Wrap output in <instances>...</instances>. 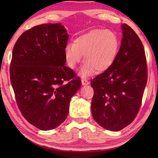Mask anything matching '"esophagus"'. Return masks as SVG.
Returning <instances> with one entry per match:
<instances>
[{"instance_id": "obj_1", "label": "esophagus", "mask_w": 158, "mask_h": 158, "mask_svg": "<svg viewBox=\"0 0 158 158\" xmlns=\"http://www.w3.org/2000/svg\"><path fill=\"white\" fill-rule=\"evenodd\" d=\"M81 83L83 85H88L89 84V82L88 81V80L83 79L81 80Z\"/></svg>"}]
</instances>
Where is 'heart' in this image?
I'll return each instance as SVG.
<instances>
[{
    "label": "heart",
    "mask_w": 158,
    "mask_h": 158,
    "mask_svg": "<svg viewBox=\"0 0 158 158\" xmlns=\"http://www.w3.org/2000/svg\"><path fill=\"white\" fill-rule=\"evenodd\" d=\"M119 49V40L110 30L95 29L77 37L65 46L64 58L70 69H75L84 56L85 64L80 75L86 77L96 71L108 70L115 62Z\"/></svg>",
    "instance_id": "b5f03b06"
}]
</instances>
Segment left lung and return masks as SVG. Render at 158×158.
<instances>
[{"instance_id": "1", "label": "left lung", "mask_w": 158, "mask_h": 158, "mask_svg": "<svg viewBox=\"0 0 158 158\" xmlns=\"http://www.w3.org/2000/svg\"><path fill=\"white\" fill-rule=\"evenodd\" d=\"M122 39L115 62L91 81V110L96 123L117 132L132 122L140 109L147 81L145 49L136 32L122 23Z\"/></svg>"}]
</instances>
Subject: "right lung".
Listing matches in <instances>:
<instances>
[{
  "label": "right lung",
  "instance_id": "right-lung-1",
  "mask_svg": "<svg viewBox=\"0 0 158 158\" xmlns=\"http://www.w3.org/2000/svg\"><path fill=\"white\" fill-rule=\"evenodd\" d=\"M69 37L60 23H45L23 32L13 49L10 77L17 104L24 118L41 130L66 119L70 99L81 85L65 66Z\"/></svg>",
  "mask_w": 158,
  "mask_h": 158
}]
</instances>
